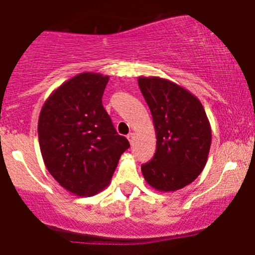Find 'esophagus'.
Instances as JSON below:
<instances>
[{
	"label": "esophagus",
	"mask_w": 255,
	"mask_h": 255,
	"mask_svg": "<svg viewBox=\"0 0 255 255\" xmlns=\"http://www.w3.org/2000/svg\"><path fill=\"white\" fill-rule=\"evenodd\" d=\"M127 138H128V140H129V143L133 144V142H134V138H135L134 133H129V134L127 135Z\"/></svg>",
	"instance_id": "34e87169"
}]
</instances>
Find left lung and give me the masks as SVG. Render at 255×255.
<instances>
[{"mask_svg":"<svg viewBox=\"0 0 255 255\" xmlns=\"http://www.w3.org/2000/svg\"><path fill=\"white\" fill-rule=\"evenodd\" d=\"M138 85L156 134L155 154L142 165L144 179L158 191L182 189L206 165L212 134L204 106L191 92L169 80L143 76Z\"/></svg>","mask_w":255,"mask_h":255,"instance_id":"1","label":"left lung"}]
</instances>
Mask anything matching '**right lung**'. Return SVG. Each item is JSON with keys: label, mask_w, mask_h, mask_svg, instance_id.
<instances>
[{"label": "right lung", "mask_w": 255, "mask_h": 255, "mask_svg": "<svg viewBox=\"0 0 255 255\" xmlns=\"http://www.w3.org/2000/svg\"><path fill=\"white\" fill-rule=\"evenodd\" d=\"M109 76L82 73L59 86L43 105L38 138L51 176L78 196L104 190L126 149L102 105Z\"/></svg>", "instance_id": "1"}]
</instances>
